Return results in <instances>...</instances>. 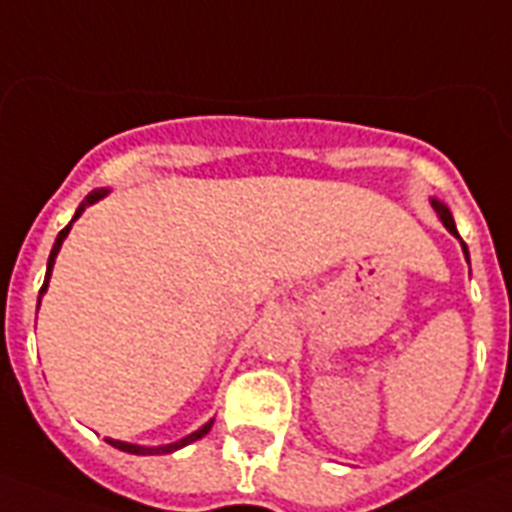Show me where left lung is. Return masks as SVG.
<instances>
[{
    "instance_id": "left-lung-1",
    "label": "left lung",
    "mask_w": 512,
    "mask_h": 512,
    "mask_svg": "<svg viewBox=\"0 0 512 512\" xmlns=\"http://www.w3.org/2000/svg\"><path fill=\"white\" fill-rule=\"evenodd\" d=\"M432 206H434V211H437V214H439V219H442V225H445L447 230L453 232L455 238L460 240L458 227H455V219H453V214H450V209H447V206L442 204V201H437V198H432ZM460 246H463V253H466V259H468V248H466V243H463V240H460Z\"/></svg>"
}]
</instances>
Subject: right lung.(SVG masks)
I'll return each instance as SVG.
<instances>
[{
  "label": "right lung",
  "instance_id": "add662e5",
  "mask_svg": "<svg viewBox=\"0 0 512 512\" xmlns=\"http://www.w3.org/2000/svg\"><path fill=\"white\" fill-rule=\"evenodd\" d=\"M107 193H109L107 188H101V190H94V193H88V196H86V201H83V204L78 206V211H75L73 222H75V219L80 217V214H83V211H86V206L96 204V201H99V198H104V196H107ZM73 222H70V225H67L65 230H59L57 240H54L52 253H49V264H46V277H44V285H41V293H38V303H41V295H44V293H46V287H49V277H52V266H54V259H57L59 248H62V240L67 238V232H70V227H73ZM211 424H214V418H211V421H206V424L201 426V429H196V432H193V434H188V437H183V439H177V442H172V445L143 447V445H130V442H120V439H109V437H107V442H109V445H112V447H117V450H122V453H133V455H167V453H175V450H180V447L190 445V442H196V439H201V437H204V434H209Z\"/></svg>",
  "mask_w": 512,
  "mask_h": 512
}]
</instances>
